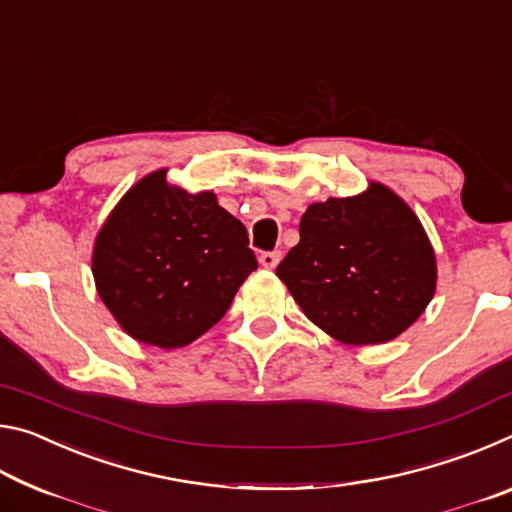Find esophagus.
<instances>
[{"label":"esophagus","mask_w":512,"mask_h":512,"mask_svg":"<svg viewBox=\"0 0 512 512\" xmlns=\"http://www.w3.org/2000/svg\"><path fill=\"white\" fill-rule=\"evenodd\" d=\"M280 250H273V253H262L259 255V264H262L264 268H275L277 264H280Z\"/></svg>","instance_id":"esophagus-1"}]
</instances>
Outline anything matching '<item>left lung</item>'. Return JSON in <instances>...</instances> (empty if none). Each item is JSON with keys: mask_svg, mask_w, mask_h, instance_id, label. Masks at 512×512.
Segmentation results:
<instances>
[{"mask_svg": "<svg viewBox=\"0 0 512 512\" xmlns=\"http://www.w3.org/2000/svg\"><path fill=\"white\" fill-rule=\"evenodd\" d=\"M275 273L311 323L345 345L400 336L427 309L438 277L420 219L381 183L309 205L298 246Z\"/></svg>", "mask_w": 512, "mask_h": 512, "instance_id": "left-lung-1", "label": "left lung"}]
</instances>
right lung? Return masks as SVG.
Segmentation results:
<instances>
[{"mask_svg": "<svg viewBox=\"0 0 512 512\" xmlns=\"http://www.w3.org/2000/svg\"><path fill=\"white\" fill-rule=\"evenodd\" d=\"M255 268L244 223L212 192L169 185L167 169L128 189L92 250L103 305L135 341L162 350L219 323Z\"/></svg>", "mask_w": 512, "mask_h": 512, "instance_id": "right-lung-1", "label": "right lung"}]
</instances>
